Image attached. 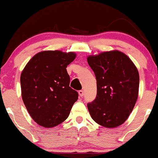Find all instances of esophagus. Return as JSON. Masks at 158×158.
<instances>
[{"instance_id": "esophagus-1", "label": "esophagus", "mask_w": 158, "mask_h": 158, "mask_svg": "<svg viewBox=\"0 0 158 158\" xmlns=\"http://www.w3.org/2000/svg\"><path fill=\"white\" fill-rule=\"evenodd\" d=\"M78 94H79V95H80V97H83L84 96V90H79L78 91Z\"/></svg>"}]
</instances>
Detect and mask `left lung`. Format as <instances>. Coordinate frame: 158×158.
Masks as SVG:
<instances>
[{
    "label": "left lung",
    "mask_w": 158,
    "mask_h": 158,
    "mask_svg": "<svg viewBox=\"0 0 158 158\" xmlns=\"http://www.w3.org/2000/svg\"><path fill=\"white\" fill-rule=\"evenodd\" d=\"M97 80V97L87 104L92 119L103 127L121 125L138 97L139 73L132 60L119 51L87 57Z\"/></svg>",
    "instance_id": "obj_1"
}]
</instances>
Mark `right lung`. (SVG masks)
Returning a JSON list of instances; mask_svg holds the SVG:
<instances>
[{
	"mask_svg": "<svg viewBox=\"0 0 158 158\" xmlns=\"http://www.w3.org/2000/svg\"><path fill=\"white\" fill-rule=\"evenodd\" d=\"M74 52L44 51L27 64L21 74V96L28 113L40 126L54 127L68 118L78 93L69 86L67 67Z\"/></svg>",
	"mask_w": 158,
	"mask_h": 158,
	"instance_id": "obj_1",
	"label": "right lung"
}]
</instances>
